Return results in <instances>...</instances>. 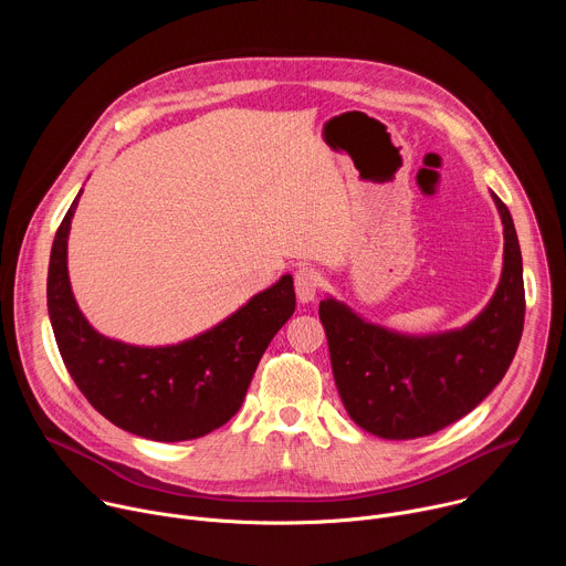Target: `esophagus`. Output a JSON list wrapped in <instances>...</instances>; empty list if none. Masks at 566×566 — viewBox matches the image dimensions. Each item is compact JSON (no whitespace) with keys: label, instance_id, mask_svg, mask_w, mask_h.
I'll return each instance as SVG.
<instances>
[{"label":"esophagus","instance_id":"1","mask_svg":"<svg viewBox=\"0 0 566 566\" xmlns=\"http://www.w3.org/2000/svg\"><path fill=\"white\" fill-rule=\"evenodd\" d=\"M319 273L311 266H302L295 271V293L300 302H313L319 289Z\"/></svg>","mask_w":566,"mask_h":566}]
</instances>
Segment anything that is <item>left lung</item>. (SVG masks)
<instances>
[{
    "label": "left lung",
    "mask_w": 566,
    "mask_h": 566,
    "mask_svg": "<svg viewBox=\"0 0 566 566\" xmlns=\"http://www.w3.org/2000/svg\"><path fill=\"white\" fill-rule=\"evenodd\" d=\"M504 269L495 295L465 327L410 336L385 329L345 302H319L343 406L363 430L391 441L434 434L472 412L504 378L524 329L522 251L504 201Z\"/></svg>",
    "instance_id": "left-lung-1"
}]
</instances>
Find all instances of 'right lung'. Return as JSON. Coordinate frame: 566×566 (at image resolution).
<instances>
[{
    "instance_id": "1",
    "label": "right lung",
    "mask_w": 566,
    "mask_h": 566,
    "mask_svg": "<svg viewBox=\"0 0 566 566\" xmlns=\"http://www.w3.org/2000/svg\"><path fill=\"white\" fill-rule=\"evenodd\" d=\"M80 195L51 249L46 304L60 356L77 389L125 432L151 441L199 439L228 423L244 402L273 336L295 311L293 277L253 295L212 329L166 347H138L98 334L77 308L66 241Z\"/></svg>"
}]
</instances>
